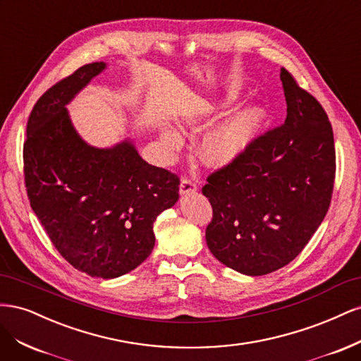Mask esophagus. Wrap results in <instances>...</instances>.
Wrapping results in <instances>:
<instances>
[{"label":"esophagus","instance_id":"obj_1","mask_svg":"<svg viewBox=\"0 0 361 361\" xmlns=\"http://www.w3.org/2000/svg\"><path fill=\"white\" fill-rule=\"evenodd\" d=\"M195 190H197V185H195L191 179H182V180H180V185H179V192H180V195L191 194V192H194Z\"/></svg>","mask_w":361,"mask_h":361}]
</instances>
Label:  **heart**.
I'll list each match as a JSON object with an SVG mask.
<instances>
[{
    "instance_id": "b5f03b06",
    "label": "heart",
    "mask_w": 361,
    "mask_h": 361,
    "mask_svg": "<svg viewBox=\"0 0 361 361\" xmlns=\"http://www.w3.org/2000/svg\"><path fill=\"white\" fill-rule=\"evenodd\" d=\"M233 99L235 96L228 93L220 105H202L199 110L182 118V128L190 133H202L223 113V108L233 102ZM267 110L260 105H248L235 111L202 138L199 145L200 159L212 169L231 166L245 154V150L256 140L267 122ZM159 137L162 146L169 152H178L183 145V138L170 128H164Z\"/></svg>"
}]
</instances>
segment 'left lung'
<instances>
[{
	"label": "left lung",
	"instance_id": "left-lung-1",
	"mask_svg": "<svg viewBox=\"0 0 361 361\" xmlns=\"http://www.w3.org/2000/svg\"><path fill=\"white\" fill-rule=\"evenodd\" d=\"M280 80L285 123L257 137L202 188L212 204L207 247L223 265L251 277L277 271L301 253L329 211L334 185L329 116L286 69Z\"/></svg>",
	"mask_w": 361,
	"mask_h": 361
}]
</instances>
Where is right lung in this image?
Instances as JSON below:
<instances>
[{
	"label": "right lung",
	"mask_w": 361,
	"mask_h": 361,
	"mask_svg": "<svg viewBox=\"0 0 361 361\" xmlns=\"http://www.w3.org/2000/svg\"><path fill=\"white\" fill-rule=\"evenodd\" d=\"M105 69L85 64L43 93L28 118L24 173L30 204L59 253L108 280L149 257L157 216L179 200V178L146 162L133 138L94 147L75 129L68 105Z\"/></svg>",
	"instance_id": "obj_1"
}]
</instances>
